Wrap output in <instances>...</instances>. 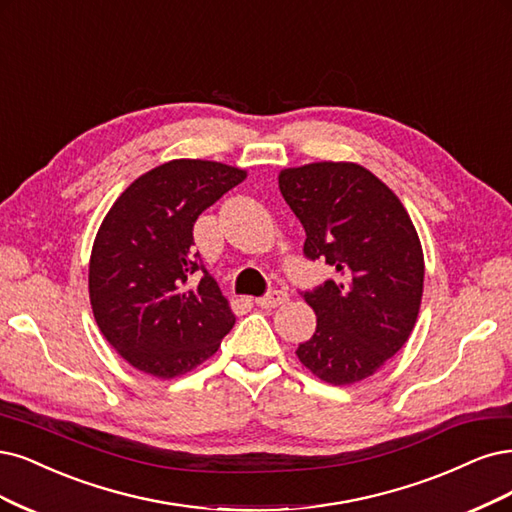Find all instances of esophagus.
<instances>
[{
    "label": "esophagus",
    "mask_w": 512,
    "mask_h": 512,
    "mask_svg": "<svg viewBox=\"0 0 512 512\" xmlns=\"http://www.w3.org/2000/svg\"><path fill=\"white\" fill-rule=\"evenodd\" d=\"M288 301V294L284 290H271L264 296L256 298V305L262 309H275L279 305H284Z\"/></svg>",
    "instance_id": "34e87169"
}]
</instances>
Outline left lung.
<instances>
[{"label":"left lung","instance_id":"left-lung-1","mask_svg":"<svg viewBox=\"0 0 512 512\" xmlns=\"http://www.w3.org/2000/svg\"><path fill=\"white\" fill-rule=\"evenodd\" d=\"M279 190L305 228L303 254L337 269L305 290L313 337L296 356L315 377H370L407 343L424 292V252L400 199L356 163H311L279 173Z\"/></svg>","mask_w":512,"mask_h":512}]
</instances>
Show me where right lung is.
<instances>
[{
  "label": "right lung",
  "mask_w": 512,
  "mask_h": 512,
  "mask_svg": "<svg viewBox=\"0 0 512 512\" xmlns=\"http://www.w3.org/2000/svg\"><path fill=\"white\" fill-rule=\"evenodd\" d=\"M245 180V171L180 158L137 178L95 237L88 294L99 330L131 366L158 379L197 368L218 351L235 315L199 252L192 228ZM203 272L195 287L192 274Z\"/></svg>",
  "instance_id": "obj_1"
}]
</instances>
